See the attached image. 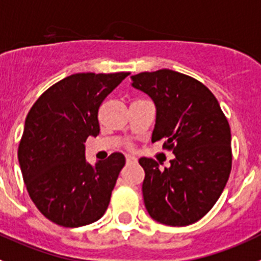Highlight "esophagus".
<instances>
[{"label": "esophagus", "mask_w": 261, "mask_h": 261, "mask_svg": "<svg viewBox=\"0 0 261 261\" xmlns=\"http://www.w3.org/2000/svg\"><path fill=\"white\" fill-rule=\"evenodd\" d=\"M126 163H127V164H134V163H136V157L130 156V154H127V156H126Z\"/></svg>", "instance_id": "esophagus-1"}]
</instances>
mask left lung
I'll use <instances>...</instances> for the list:
<instances>
[{
    "label": "left lung",
    "mask_w": 261,
    "mask_h": 261,
    "mask_svg": "<svg viewBox=\"0 0 261 261\" xmlns=\"http://www.w3.org/2000/svg\"><path fill=\"white\" fill-rule=\"evenodd\" d=\"M131 86L156 105L152 143L165 139L174 159L160 168L142 157L143 198L153 220L186 226L210 212L224 191L231 170V134L221 107L203 83L169 69L131 76Z\"/></svg>",
    "instance_id": "obj_1"
}]
</instances>
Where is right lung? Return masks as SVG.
Segmentation results:
<instances>
[{
  "instance_id": "1",
  "label": "right lung",
  "mask_w": 261,
  "mask_h": 261,
  "mask_svg": "<svg viewBox=\"0 0 261 261\" xmlns=\"http://www.w3.org/2000/svg\"><path fill=\"white\" fill-rule=\"evenodd\" d=\"M128 72H79L40 96L24 122L18 160L30 198L51 222L92 224L107 211L125 156L87 163L88 136H97L98 108Z\"/></svg>"
}]
</instances>
